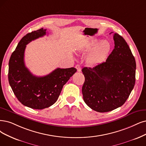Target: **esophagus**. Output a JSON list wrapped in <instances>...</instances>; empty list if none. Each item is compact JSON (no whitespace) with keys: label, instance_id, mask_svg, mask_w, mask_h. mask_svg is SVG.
Segmentation results:
<instances>
[{"label":"esophagus","instance_id":"obj_1","mask_svg":"<svg viewBox=\"0 0 146 146\" xmlns=\"http://www.w3.org/2000/svg\"><path fill=\"white\" fill-rule=\"evenodd\" d=\"M75 67H76V68L77 69V71L78 72H80V71H81V68H80V65H79V64H77L76 66H75Z\"/></svg>","mask_w":146,"mask_h":146}]
</instances>
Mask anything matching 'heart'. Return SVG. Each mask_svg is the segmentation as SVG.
<instances>
[{
  "mask_svg": "<svg viewBox=\"0 0 146 146\" xmlns=\"http://www.w3.org/2000/svg\"><path fill=\"white\" fill-rule=\"evenodd\" d=\"M97 42L96 40L88 42L84 48L85 52H89L94 47L89 54L87 60L88 64L92 66L103 62L111 49V45L108 41H102L96 45Z\"/></svg>",
  "mask_w": 146,
  "mask_h": 146,
  "instance_id": "1",
  "label": "heart"
}]
</instances>
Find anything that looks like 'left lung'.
Instances as JSON below:
<instances>
[{
  "label": "left lung",
  "instance_id": "1",
  "mask_svg": "<svg viewBox=\"0 0 146 146\" xmlns=\"http://www.w3.org/2000/svg\"><path fill=\"white\" fill-rule=\"evenodd\" d=\"M113 39L114 48L105 62L82 70L85 76L84 100L90 108L99 112L121 106L135 83L136 62L130 48L117 33L113 34Z\"/></svg>",
  "mask_w": 146,
  "mask_h": 146
}]
</instances>
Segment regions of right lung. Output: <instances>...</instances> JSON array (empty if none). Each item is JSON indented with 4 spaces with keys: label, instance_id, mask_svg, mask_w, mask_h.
I'll list each match as a JSON object with an SVG mask.
<instances>
[{
    "label": "right lung",
    "instance_id": "obj_1",
    "mask_svg": "<svg viewBox=\"0 0 146 146\" xmlns=\"http://www.w3.org/2000/svg\"><path fill=\"white\" fill-rule=\"evenodd\" d=\"M46 34L41 28L28 33L19 42L9 61L8 80L16 98L21 104L35 110H42L58 100L63 86L77 70L58 68L44 76H36L25 66V50L31 41Z\"/></svg>",
    "mask_w": 146,
    "mask_h": 146
}]
</instances>
